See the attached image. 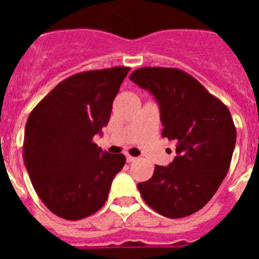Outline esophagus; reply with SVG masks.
I'll list each match as a JSON object with an SVG mask.
<instances>
[{
    "label": "esophagus",
    "instance_id": "esophagus-1",
    "mask_svg": "<svg viewBox=\"0 0 259 259\" xmlns=\"http://www.w3.org/2000/svg\"><path fill=\"white\" fill-rule=\"evenodd\" d=\"M125 158H127V162H134V161H136V158L132 157V155H130V154L125 155Z\"/></svg>",
    "mask_w": 259,
    "mask_h": 259
}]
</instances>
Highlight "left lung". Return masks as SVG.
Returning a JSON list of instances; mask_svg holds the SVG:
<instances>
[{
	"instance_id": "obj_1",
	"label": "left lung",
	"mask_w": 259,
	"mask_h": 259,
	"mask_svg": "<svg viewBox=\"0 0 259 259\" xmlns=\"http://www.w3.org/2000/svg\"><path fill=\"white\" fill-rule=\"evenodd\" d=\"M130 79L154 96L161 107L162 136L178 143L172 163L155 164L152 178L137 188L158 214L188 217L211 200L228 172L236 143L230 110L179 68H137Z\"/></svg>"
}]
</instances>
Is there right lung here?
<instances>
[{
	"instance_id": "1",
	"label": "right lung",
	"mask_w": 259,
	"mask_h": 259,
	"mask_svg": "<svg viewBox=\"0 0 259 259\" xmlns=\"http://www.w3.org/2000/svg\"><path fill=\"white\" fill-rule=\"evenodd\" d=\"M130 67L79 72L62 80L27 119L23 159L32 185L57 217L79 221L104 206L125 163L93 143L109 123Z\"/></svg>"
}]
</instances>
